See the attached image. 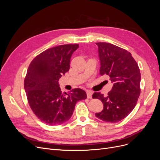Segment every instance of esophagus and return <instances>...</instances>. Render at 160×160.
Instances as JSON below:
<instances>
[{
  "label": "esophagus",
  "mask_w": 160,
  "mask_h": 160,
  "mask_svg": "<svg viewBox=\"0 0 160 160\" xmlns=\"http://www.w3.org/2000/svg\"><path fill=\"white\" fill-rule=\"evenodd\" d=\"M92 95H93V92L90 90L87 91V97L88 99H91L92 98Z\"/></svg>",
  "instance_id": "34e87169"
}]
</instances>
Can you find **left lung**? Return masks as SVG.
<instances>
[{
	"mask_svg": "<svg viewBox=\"0 0 160 160\" xmlns=\"http://www.w3.org/2000/svg\"><path fill=\"white\" fill-rule=\"evenodd\" d=\"M100 59V75H108L113 83L112 89L103 95L93 94L99 99L103 109L95 116L106 122L116 123L132 112L140 95L141 74L138 65L125 49L108 42H97Z\"/></svg>",
	"mask_w": 160,
	"mask_h": 160,
	"instance_id": "8db88e82",
	"label": "left lung"
}]
</instances>
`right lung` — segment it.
Segmentation results:
<instances>
[{"instance_id": "right-lung-1", "label": "right lung", "mask_w": 160, "mask_h": 160, "mask_svg": "<svg viewBox=\"0 0 160 160\" xmlns=\"http://www.w3.org/2000/svg\"><path fill=\"white\" fill-rule=\"evenodd\" d=\"M79 45L51 48L35 57L28 66L24 87L30 107L42 122L51 125L62 124L72 115L76 103L85 100L83 89H73L62 93L59 80L69 71L72 53Z\"/></svg>"}]
</instances>
